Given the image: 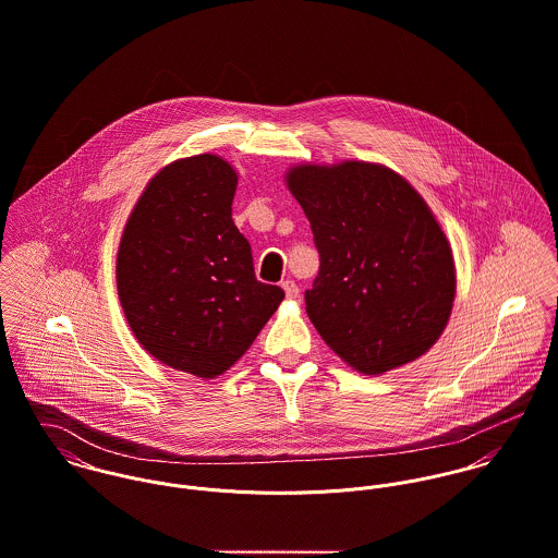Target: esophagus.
Here are the masks:
<instances>
[{
    "mask_svg": "<svg viewBox=\"0 0 558 558\" xmlns=\"http://www.w3.org/2000/svg\"><path fill=\"white\" fill-rule=\"evenodd\" d=\"M282 289H284V293H287L289 300H295V298L300 295V289H298L295 280H284V282H282Z\"/></svg>",
    "mask_w": 558,
    "mask_h": 558,
    "instance_id": "esophagus-1",
    "label": "esophagus"
}]
</instances>
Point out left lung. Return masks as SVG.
<instances>
[{
	"instance_id": "8db88e82",
	"label": "left lung",
	"mask_w": 558,
	"mask_h": 558,
	"mask_svg": "<svg viewBox=\"0 0 558 558\" xmlns=\"http://www.w3.org/2000/svg\"><path fill=\"white\" fill-rule=\"evenodd\" d=\"M287 185L319 252L304 300L322 338L366 375L423 355L450 317L454 265L418 192L364 161L298 166Z\"/></svg>"
}]
</instances>
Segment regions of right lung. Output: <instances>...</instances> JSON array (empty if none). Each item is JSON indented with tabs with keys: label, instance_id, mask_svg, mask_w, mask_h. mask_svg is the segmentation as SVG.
Here are the masks:
<instances>
[{
	"label": "right lung",
	"instance_id": "obj_1",
	"mask_svg": "<svg viewBox=\"0 0 558 558\" xmlns=\"http://www.w3.org/2000/svg\"><path fill=\"white\" fill-rule=\"evenodd\" d=\"M236 174L218 155L166 166L124 226L116 282L140 344L163 364L211 379L254 342L284 291L254 276L232 222Z\"/></svg>",
	"mask_w": 558,
	"mask_h": 558
}]
</instances>
